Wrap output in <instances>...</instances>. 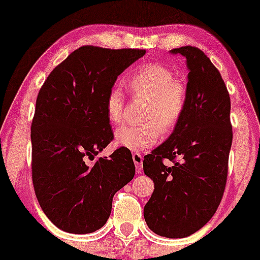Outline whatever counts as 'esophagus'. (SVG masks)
<instances>
[{
    "mask_svg": "<svg viewBox=\"0 0 260 260\" xmlns=\"http://www.w3.org/2000/svg\"><path fill=\"white\" fill-rule=\"evenodd\" d=\"M133 157V161H134V165H136V169H137V172H142L143 170V156L138 153H134L132 155Z\"/></svg>",
    "mask_w": 260,
    "mask_h": 260,
    "instance_id": "34e87169",
    "label": "esophagus"
}]
</instances>
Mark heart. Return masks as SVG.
<instances>
[{
	"label": "heart",
	"instance_id": "obj_1",
	"mask_svg": "<svg viewBox=\"0 0 260 260\" xmlns=\"http://www.w3.org/2000/svg\"><path fill=\"white\" fill-rule=\"evenodd\" d=\"M128 86L134 98L144 99L139 126L117 129L116 142L134 151L154 147L160 132L170 134L183 118L187 106V88L166 66L149 63L140 67L128 78ZM107 118L113 124L124 120V95L121 89L112 88L106 98Z\"/></svg>",
	"mask_w": 260,
	"mask_h": 260
}]
</instances>
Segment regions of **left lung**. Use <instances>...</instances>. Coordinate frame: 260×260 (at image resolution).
Wrapping results in <instances>:
<instances>
[{"instance_id":"left-lung-1","label":"left lung","mask_w":260,"mask_h":260,"mask_svg":"<svg viewBox=\"0 0 260 260\" xmlns=\"http://www.w3.org/2000/svg\"><path fill=\"white\" fill-rule=\"evenodd\" d=\"M171 52L187 59V106L168 140L143 160L155 186L144 219L156 235L183 238L202 229L222 199L232 144L231 101L221 74L202 50L182 46Z\"/></svg>"}]
</instances>
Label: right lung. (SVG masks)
<instances>
[{"instance_id":"1","label":"right lung","mask_w":260,"mask_h":260,"mask_svg":"<svg viewBox=\"0 0 260 260\" xmlns=\"http://www.w3.org/2000/svg\"><path fill=\"white\" fill-rule=\"evenodd\" d=\"M145 52L85 45L56 66L40 88L31 122L32 184L45 215L66 232L103 228L115 193L134 177L129 149L95 156L113 139L107 94Z\"/></svg>"}]
</instances>
